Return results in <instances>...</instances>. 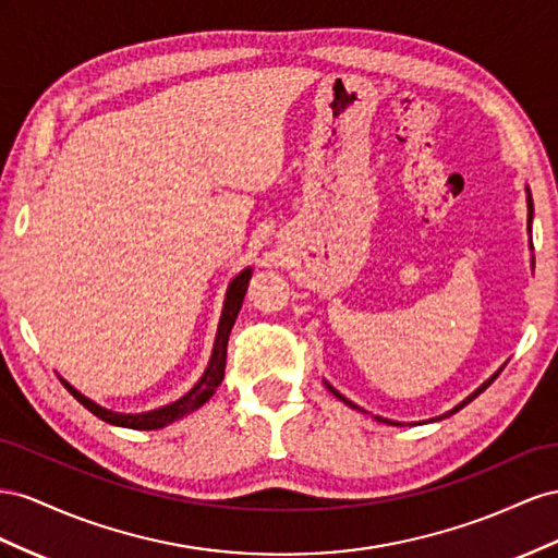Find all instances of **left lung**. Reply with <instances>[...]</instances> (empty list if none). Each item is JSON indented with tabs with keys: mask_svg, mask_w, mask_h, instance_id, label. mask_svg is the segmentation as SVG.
I'll return each instance as SVG.
<instances>
[{
	"mask_svg": "<svg viewBox=\"0 0 558 558\" xmlns=\"http://www.w3.org/2000/svg\"><path fill=\"white\" fill-rule=\"evenodd\" d=\"M526 205H529V233H531V225H533V196H531V189H529V186H526ZM531 247H533V245H531ZM502 369H505V364H502V367H500V369H498L496 374H493L490 378H486V380H484V384H482L480 388H476L474 392H470V395L465 397V400H463V402H460V404H456V407H453L451 411H447V413H441V416H437V418H429V421H433V423H435V421H441V418H449V416H453V413H456V411H460V409H463V407H468V404H470V402L474 400V397H480V395H482V392H484V390H486V388H488V386L493 384V380H496V378H498V374H500ZM325 386H327V390H329V392H331L333 397H339V400H341L343 404H348L350 409H357V411H362V413H367V411H364L362 407H357L355 402H350V400H348V397H343V395H341V392H339L337 388H333V386H329V384H327V380H325ZM374 418H376V421H380V423H388V425H402L400 421H390V418H384V416H374Z\"/></svg>",
	"mask_w": 558,
	"mask_h": 558,
	"instance_id": "obj_1",
	"label": "left lung"
}]
</instances>
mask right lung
I'll return each mask as SVG.
<instances>
[{"instance_id": "right-lung-1", "label": "right lung", "mask_w": 558, "mask_h": 558, "mask_svg": "<svg viewBox=\"0 0 558 558\" xmlns=\"http://www.w3.org/2000/svg\"><path fill=\"white\" fill-rule=\"evenodd\" d=\"M252 278V268H243L227 288V296H225V308H221V317H219V327H217V337H215V345H213V355L208 367H205L203 376L198 378V384L191 388L186 395H182L180 400H174L166 407H158L151 411H142V413H121V411H111L107 407H100L98 402H93L90 397L78 392L72 384H68L65 378L62 386H65L74 397L76 402H82L93 416H98L100 421L109 423V425H119V427H131V429H161L174 421L184 418L186 413L201 409L205 402L210 400L215 395V390L219 388L221 380H225V369H227V345H229V333L233 329V323L238 313H241L243 299L247 292V284Z\"/></svg>"}]
</instances>
